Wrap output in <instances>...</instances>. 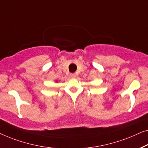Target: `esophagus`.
Instances as JSON below:
<instances>
[{
	"label": "esophagus",
	"mask_w": 148,
	"mask_h": 148,
	"mask_svg": "<svg viewBox=\"0 0 148 148\" xmlns=\"http://www.w3.org/2000/svg\"><path fill=\"white\" fill-rule=\"evenodd\" d=\"M70 76L72 77V78H75V77L76 76V74H70Z\"/></svg>",
	"instance_id": "1"
}]
</instances>
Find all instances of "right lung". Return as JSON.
I'll return each mask as SVG.
<instances>
[{"label":"right lung","mask_w":148,"mask_h":148,"mask_svg":"<svg viewBox=\"0 0 148 148\" xmlns=\"http://www.w3.org/2000/svg\"><path fill=\"white\" fill-rule=\"evenodd\" d=\"M56 82H57V80H56Z\"/></svg>","instance_id":"add662e5"}]
</instances>
